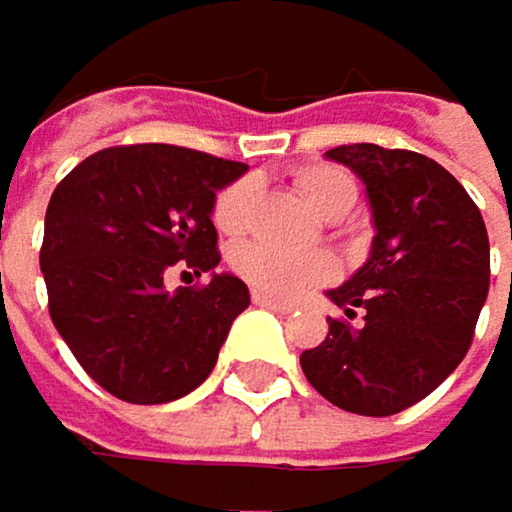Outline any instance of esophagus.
Instances as JSON below:
<instances>
[{"label":"esophagus","instance_id":"34e87169","mask_svg":"<svg viewBox=\"0 0 512 512\" xmlns=\"http://www.w3.org/2000/svg\"><path fill=\"white\" fill-rule=\"evenodd\" d=\"M251 301L258 304V307H270V310H276V313H291V310H294V307H291L288 301L270 298V294H264V291H258V288L251 291Z\"/></svg>","mask_w":512,"mask_h":512}]
</instances>
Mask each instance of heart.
Here are the masks:
<instances>
[{"label":"heart","mask_w":512,"mask_h":512,"mask_svg":"<svg viewBox=\"0 0 512 512\" xmlns=\"http://www.w3.org/2000/svg\"><path fill=\"white\" fill-rule=\"evenodd\" d=\"M294 187L301 190V196L325 221L344 218L356 205L359 193L353 174L328 162L301 165L294 171ZM254 193H258V181L254 178H236L218 190V196L211 202V221L218 227V233L242 236L248 230ZM230 267L251 288L276 294V298H298V294L334 279V261L325 251H291L270 242H245L233 248Z\"/></svg>","instance_id":"1"}]
</instances>
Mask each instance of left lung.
I'll use <instances>...</instances> for the list:
<instances>
[{
    "label": "left lung",
    "mask_w": 512,
    "mask_h": 512,
    "mask_svg": "<svg viewBox=\"0 0 512 512\" xmlns=\"http://www.w3.org/2000/svg\"><path fill=\"white\" fill-rule=\"evenodd\" d=\"M328 159L362 178L378 233L359 273L328 291L344 316L301 368L331 405L387 418L467 356L488 298V233L467 190L421 153L347 144Z\"/></svg>",
    "instance_id": "left-lung-1"
}]
</instances>
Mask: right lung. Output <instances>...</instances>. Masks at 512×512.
<instances>
[{
	"mask_svg": "<svg viewBox=\"0 0 512 512\" xmlns=\"http://www.w3.org/2000/svg\"><path fill=\"white\" fill-rule=\"evenodd\" d=\"M245 168L187 147L128 144L82 159L54 187L39 251L48 313L88 378L116 399L171 402L211 375L248 285L214 273L168 291L165 276L221 264L211 202Z\"/></svg>",
	"mask_w": 512,
	"mask_h": 512,
	"instance_id": "add662e5",
	"label": "right lung"
}]
</instances>
